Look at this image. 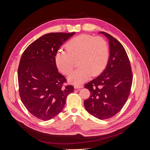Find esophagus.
<instances>
[{"label":"esophagus","instance_id":"obj_1","mask_svg":"<svg viewBox=\"0 0 150 150\" xmlns=\"http://www.w3.org/2000/svg\"><path fill=\"white\" fill-rule=\"evenodd\" d=\"M83 86L81 84H75L74 85V88L75 89H80V88H83Z\"/></svg>","mask_w":150,"mask_h":150}]
</instances>
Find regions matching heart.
Instances as JSON below:
<instances>
[{
  "mask_svg": "<svg viewBox=\"0 0 150 150\" xmlns=\"http://www.w3.org/2000/svg\"><path fill=\"white\" fill-rule=\"evenodd\" d=\"M66 50H58L54 56L57 67L65 75L74 67V60L78 59L80 67L69 75V80L74 84L81 83L91 75L95 76L105 69L109 58L108 42L100 36L81 35L70 40Z\"/></svg>",
  "mask_w": 150,
  "mask_h": 150,
  "instance_id": "b5f03b06",
  "label": "heart"
}]
</instances>
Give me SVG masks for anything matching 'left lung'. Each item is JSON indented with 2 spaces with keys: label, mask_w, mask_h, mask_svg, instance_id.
I'll use <instances>...</instances> for the list:
<instances>
[{
  "label": "left lung",
  "mask_w": 150,
  "mask_h": 150,
  "mask_svg": "<svg viewBox=\"0 0 150 150\" xmlns=\"http://www.w3.org/2000/svg\"><path fill=\"white\" fill-rule=\"evenodd\" d=\"M109 40V58L105 70L84 85L91 96L84 100L87 111L100 120L120 112L129 96L132 83L131 64L122 44L112 36L101 31Z\"/></svg>",
  "instance_id": "obj_1"
}]
</instances>
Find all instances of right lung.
I'll return each instance as SVG.
<instances>
[{
    "label": "right lung",
    "instance_id": "obj_1",
    "mask_svg": "<svg viewBox=\"0 0 150 150\" xmlns=\"http://www.w3.org/2000/svg\"><path fill=\"white\" fill-rule=\"evenodd\" d=\"M75 33H50L30 44L23 52L18 70L19 95L33 115L49 120L64 108L74 86H64L66 78L58 72L54 56L60 46Z\"/></svg>",
    "mask_w": 150,
    "mask_h": 150
}]
</instances>
